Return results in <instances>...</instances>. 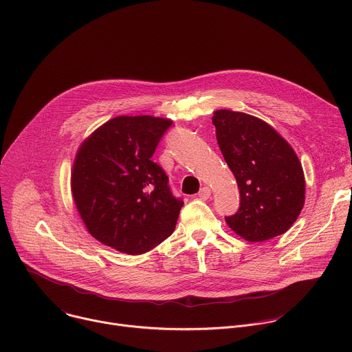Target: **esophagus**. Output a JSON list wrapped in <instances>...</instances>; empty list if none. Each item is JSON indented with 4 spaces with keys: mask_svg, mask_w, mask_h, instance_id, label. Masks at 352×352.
Returning <instances> with one entry per match:
<instances>
[{
    "mask_svg": "<svg viewBox=\"0 0 352 352\" xmlns=\"http://www.w3.org/2000/svg\"><path fill=\"white\" fill-rule=\"evenodd\" d=\"M210 196H211V189L208 186H204L200 189V192H199L200 200H207V199H210Z\"/></svg>",
    "mask_w": 352,
    "mask_h": 352,
    "instance_id": "34e87169",
    "label": "esophagus"
}]
</instances>
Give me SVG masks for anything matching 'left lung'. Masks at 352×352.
I'll use <instances>...</instances> for the list:
<instances>
[{"label": "left lung", "mask_w": 352, "mask_h": 352, "mask_svg": "<svg viewBox=\"0 0 352 352\" xmlns=\"http://www.w3.org/2000/svg\"><path fill=\"white\" fill-rule=\"evenodd\" d=\"M212 123L240 190V208L226 223L250 243L284 234L305 206V173L295 151L252 115L218 109Z\"/></svg>", "instance_id": "obj_1"}]
</instances>
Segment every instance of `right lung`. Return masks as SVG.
I'll list each match as a JSON object with an SVG mask.
<instances>
[{"mask_svg": "<svg viewBox=\"0 0 352 352\" xmlns=\"http://www.w3.org/2000/svg\"><path fill=\"white\" fill-rule=\"evenodd\" d=\"M171 123L149 115L116 116L78 149L71 174L75 206L89 233L119 252H148L175 229L184 201L151 159Z\"/></svg>", "mask_w": 352, "mask_h": 352, "instance_id": "right-lung-1", "label": "right lung"}]
</instances>
